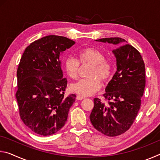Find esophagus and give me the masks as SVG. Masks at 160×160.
<instances>
[{"mask_svg":"<svg viewBox=\"0 0 160 160\" xmlns=\"http://www.w3.org/2000/svg\"><path fill=\"white\" fill-rule=\"evenodd\" d=\"M85 99V97H82V96L78 95V96L76 97V99H77V100H82V99Z\"/></svg>","mask_w":160,"mask_h":160,"instance_id":"34e87169","label":"esophagus"}]
</instances>
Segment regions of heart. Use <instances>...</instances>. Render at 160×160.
Instances as JSON below:
<instances>
[{
	"mask_svg": "<svg viewBox=\"0 0 160 160\" xmlns=\"http://www.w3.org/2000/svg\"><path fill=\"white\" fill-rule=\"evenodd\" d=\"M82 65H91L88 77L72 84L70 88L72 92L82 97L92 95L101 88L102 82H107L112 75L113 65L106 60L104 53L94 48H85L79 54ZM80 62L73 56H68L64 61L63 68L68 76L76 79L80 68Z\"/></svg>",
	"mask_w": 160,
	"mask_h": 160,
	"instance_id": "obj_1",
	"label": "heart"
}]
</instances>
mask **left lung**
Returning a JSON list of instances; mask_svg holds the SVG:
<instances>
[{"mask_svg":"<svg viewBox=\"0 0 160 160\" xmlns=\"http://www.w3.org/2000/svg\"><path fill=\"white\" fill-rule=\"evenodd\" d=\"M96 41L116 46L112 52L117 68L103 94L108 104L94 98L90 118L97 131L114 137L128 131L138 113L145 87V63L139 51L125 39L111 37Z\"/></svg>","mask_w":160,"mask_h":160,"instance_id":"left-lung-1","label":"left lung"}]
</instances>
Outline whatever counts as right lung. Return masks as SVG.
Wrapping results in <instances>:
<instances>
[{
	"instance_id": "1",
	"label": "right lung",
	"mask_w": 160,
	"mask_h": 160,
	"mask_svg": "<svg viewBox=\"0 0 160 160\" xmlns=\"http://www.w3.org/2000/svg\"><path fill=\"white\" fill-rule=\"evenodd\" d=\"M75 44L66 37L49 35L25 48L17 71L15 97L20 118L28 128L43 136L63 128L75 94L66 97L61 54Z\"/></svg>"
}]
</instances>
